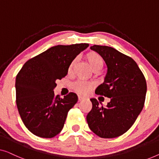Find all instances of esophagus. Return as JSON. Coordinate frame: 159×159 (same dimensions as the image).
I'll use <instances>...</instances> for the list:
<instances>
[{
    "label": "esophagus",
    "instance_id": "34e87169",
    "mask_svg": "<svg viewBox=\"0 0 159 159\" xmlns=\"http://www.w3.org/2000/svg\"><path fill=\"white\" fill-rule=\"evenodd\" d=\"M84 98H83V97H82V96H80V95L78 96V100H79L80 101L84 100Z\"/></svg>",
    "mask_w": 159,
    "mask_h": 159
}]
</instances>
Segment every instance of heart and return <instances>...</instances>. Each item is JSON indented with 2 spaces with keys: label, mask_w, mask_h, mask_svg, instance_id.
Instances as JSON below:
<instances>
[{
  "label": "heart",
  "mask_w": 159,
  "mask_h": 159,
  "mask_svg": "<svg viewBox=\"0 0 159 159\" xmlns=\"http://www.w3.org/2000/svg\"><path fill=\"white\" fill-rule=\"evenodd\" d=\"M84 58L88 63L90 68L95 72H98L102 69L103 66V60L102 58L95 52H89L85 54ZM77 61V58L73 59L71 62L70 66H69V72H71L72 70L73 66H75ZM95 87L93 82H84V81H77L73 83L72 89L77 94L82 95H87L93 90Z\"/></svg>",
  "instance_id": "b5f03b06"
}]
</instances>
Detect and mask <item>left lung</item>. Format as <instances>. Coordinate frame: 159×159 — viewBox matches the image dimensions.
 Wrapping results in <instances>:
<instances>
[{
  "label": "left lung",
  "instance_id": "obj_1",
  "mask_svg": "<svg viewBox=\"0 0 159 159\" xmlns=\"http://www.w3.org/2000/svg\"><path fill=\"white\" fill-rule=\"evenodd\" d=\"M90 49L102 57L107 66L105 81L95 93L110 101L103 107L99 106L96 99H91L93 107L87 116V124L99 137H118L130 129L143 108L146 78L131 57L114 48L94 45Z\"/></svg>",
  "mask_w": 159,
  "mask_h": 159
}]
</instances>
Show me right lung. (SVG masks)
I'll use <instances>...</instances> for the list:
<instances>
[{
  "mask_svg": "<svg viewBox=\"0 0 159 159\" xmlns=\"http://www.w3.org/2000/svg\"><path fill=\"white\" fill-rule=\"evenodd\" d=\"M88 47V43L55 46L30 59L18 73L17 108L23 123L33 134L51 139L62 130L69 110L78 98L74 93L63 99L55 95L56 81L67 75L73 59Z\"/></svg>",
  "mask_w": 159,
  "mask_h": 159,
  "instance_id": "right-lung-1",
  "label": "right lung"
}]
</instances>
